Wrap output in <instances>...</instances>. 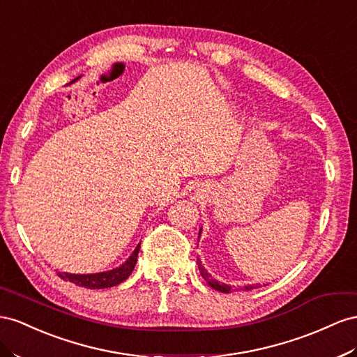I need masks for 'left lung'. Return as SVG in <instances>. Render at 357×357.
<instances>
[{"label":"left lung","mask_w":357,"mask_h":357,"mask_svg":"<svg viewBox=\"0 0 357 357\" xmlns=\"http://www.w3.org/2000/svg\"><path fill=\"white\" fill-rule=\"evenodd\" d=\"M199 234H201V229H199ZM198 238H199V236H198ZM198 268H199V273H201V276L206 279L207 281V284L211 287V288H215L216 291H220V293H231V291H234V290H243V291H248V290H252V288H257V287H261V284H249V285H245V287H231V285H227V284H224V282H219V281H216V279H213L211 278V275L206 271L204 268V266L201 264V261L198 259Z\"/></svg>","instance_id":"left-lung-1"}]
</instances>
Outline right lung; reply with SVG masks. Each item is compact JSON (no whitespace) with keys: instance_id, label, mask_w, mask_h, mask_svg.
Returning <instances> with one entry per match:
<instances>
[{"instance_id":"1","label":"right lung","mask_w":357,"mask_h":357,"mask_svg":"<svg viewBox=\"0 0 357 357\" xmlns=\"http://www.w3.org/2000/svg\"><path fill=\"white\" fill-rule=\"evenodd\" d=\"M141 243L135 248L132 255L124 261L121 266L112 268V271L99 272V273H67V272H56L64 281H70L79 287L90 288V290H99V288H111L114 285H119L123 281H126L132 271L135 268L138 259Z\"/></svg>"}]
</instances>
